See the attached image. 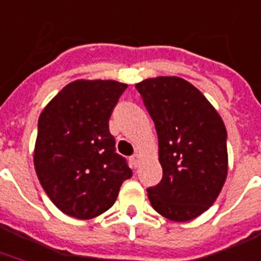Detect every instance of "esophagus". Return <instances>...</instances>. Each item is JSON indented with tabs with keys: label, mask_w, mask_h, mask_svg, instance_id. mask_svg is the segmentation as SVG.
<instances>
[{
	"label": "esophagus",
	"mask_w": 261,
	"mask_h": 261,
	"mask_svg": "<svg viewBox=\"0 0 261 261\" xmlns=\"http://www.w3.org/2000/svg\"><path fill=\"white\" fill-rule=\"evenodd\" d=\"M139 159H141V156H139V153H135V154H133V156H131V159H130L131 164H133V166H134L135 168L138 167Z\"/></svg>",
	"instance_id": "34e87169"
}]
</instances>
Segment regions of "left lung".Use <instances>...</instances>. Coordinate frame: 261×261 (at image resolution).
<instances>
[{
	"label": "left lung",
	"instance_id": "left-lung-1",
	"mask_svg": "<svg viewBox=\"0 0 261 261\" xmlns=\"http://www.w3.org/2000/svg\"><path fill=\"white\" fill-rule=\"evenodd\" d=\"M159 138L162 180L148 189L164 218L188 222L218 198L227 176V131L219 113L192 83L159 76L135 85Z\"/></svg>",
	"mask_w": 261,
	"mask_h": 261
}]
</instances>
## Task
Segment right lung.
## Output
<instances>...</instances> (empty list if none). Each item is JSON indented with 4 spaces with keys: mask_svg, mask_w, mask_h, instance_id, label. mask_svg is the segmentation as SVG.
Returning <instances> with one entry per match:
<instances>
[{
    "mask_svg": "<svg viewBox=\"0 0 261 261\" xmlns=\"http://www.w3.org/2000/svg\"><path fill=\"white\" fill-rule=\"evenodd\" d=\"M126 89L115 81H75L39 116L34 166L43 190L65 215L104 214L133 176L109 133V117Z\"/></svg>",
    "mask_w": 261,
    "mask_h": 261,
    "instance_id": "right-lung-1",
    "label": "right lung"
}]
</instances>
